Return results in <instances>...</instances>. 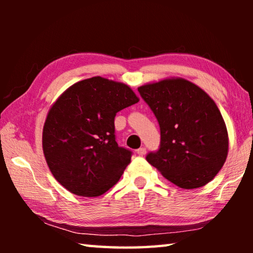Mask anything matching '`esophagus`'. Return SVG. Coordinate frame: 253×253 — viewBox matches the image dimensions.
I'll return each mask as SVG.
<instances>
[{
    "label": "esophagus",
    "instance_id": "esophagus-1",
    "mask_svg": "<svg viewBox=\"0 0 253 253\" xmlns=\"http://www.w3.org/2000/svg\"><path fill=\"white\" fill-rule=\"evenodd\" d=\"M137 154H138L139 156H144L145 154H146V147H140L137 149Z\"/></svg>",
    "mask_w": 253,
    "mask_h": 253
}]
</instances>
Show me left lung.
<instances>
[{
    "label": "left lung",
    "mask_w": 253,
    "mask_h": 253,
    "mask_svg": "<svg viewBox=\"0 0 253 253\" xmlns=\"http://www.w3.org/2000/svg\"><path fill=\"white\" fill-rule=\"evenodd\" d=\"M155 115L161 144L146 161L182 188L204 186L228 156V131L211 97L185 79H165L138 88Z\"/></svg>",
    "instance_id": "obj_1"
}]
</instances>
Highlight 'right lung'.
<instances>
[{
    "instance_id": "right-lung-1",
    "label": "right lung",
    "mask_w": 253,
    "mask_h": 253,
    "mask_svg": "<svg viewBox=\"0 0 253 253\" xmlns=\"http://www.w3.org/2000/svg\"><path fill=\"white\" fill-rule=\"evenodd\" d=\"M138 100L128 85L101 77L79 81L58 98L45 119L42 147L63 187L99 196L118 182L132 153L118 146L115 117Z\"/></svg>"
}]
</instances>
